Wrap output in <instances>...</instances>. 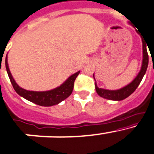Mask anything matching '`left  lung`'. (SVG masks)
<instances>
[{
	"label": "left lung",
	"instance_id": "1",
	"mask_svg": "<svg viewBox=\"0 0 154 154\" xmlns=\"http://www.w3.org/2000/svg\"><path fill=\"white\" fill-rule=\"evenodd\" d=\"M141 37H142V36H141ZM142 42L143 56V57L142 67H141V70L139 72L138 75L136 77V78L133 80L131 84L127 85L126 87H123L121 89L117 90V91H109V90L99 88V87H97V84H95L96 91L99 94V96H100L101 97L105 98V99L112 100H124L125 98L128 97L131 94H132L136 91V89L137 88L139 84H140L141 80H142L143 77L144 76L145 73H146V69H147L148 67V62H149V56H148L147 50H146V44H146V42L143 39V37Z\"/></svg>",
	"mask_w": 154,
	"mask_h": 154
}]
</instances>
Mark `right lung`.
I'll return each mask as SVG.
<instances>
[{"mask_svg":"<svg viewBox=\"0 0 154 154\" xmlns=\"http://www.w3.org/2000/svg\"><path fill=\"white\" fill-rule=\"evenodd\" d=\"M5 66H6V70L7 72H8V77H9L10 80L11 82L14 91L20 96L23 97V98H25L27 100L36 103L37 105H40V106H53V105L57 104V103H60L61 101H63V100L68 97L72 94V91L74 89V80L77 78L78 74H80V71H78L76 74L71 75L62 85L57 87L55 89L48 91L38 92V91H26V90L23 89V88L20 87L17 84L15 80L12 77L11 72H10L7 56L6 59H5Z\"/></svg>","mask_w":154,"mask_h":154,"instance_id":"right-lung-1","label":"right lung"}]
</instances>
